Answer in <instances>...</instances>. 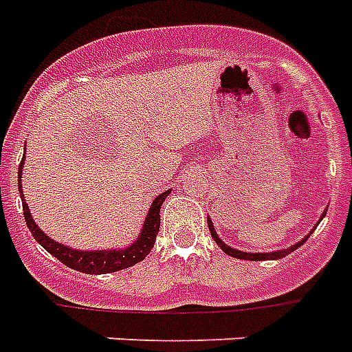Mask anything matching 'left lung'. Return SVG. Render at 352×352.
<instances>
[{
	"label": "left lung",
	"mask_w": 352,
	"mask_h": 352,
	"mask_svg": "<svg viewBox=\"0 0 352 352\" xmlns=\"http://www.w3.org/2000/svg\"><path fill=\"white\" fill-rule=\"evenodd\" d=\"M325 212H327V209L323 210L322 218H320V220L316 221V225H314V227H313V230L316 229V227H318L320 221L323 220V216H325ZM207 223H209V230H210V236H212V240H214L216 243H218V247H220V249H221V251L225 252V254L232 256V258H238V260H251V261L280 260V258H285V256L291 254L292 251H296L298 247L303 245V243H305V241H307L309 236L313 234V230H311V232H309L307 236H303L302 240L296 241V243H294V245L287 247V249H280V251H272V252H245V251H238V249H232V247H230V245H227V243H225V241L221 240L220 236H218V232H216V229H214V225H212V220H210L209 216H207Z\"/></svg>",
	"instance_id": "left-lung-1"
}]
</instances>
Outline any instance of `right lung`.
Masks as SVG:
<instances>
[{
	"instance_id": "right-lung-1",
	"label": "right lung",
	"mask_w": 352,
	"mask_h": 352,
	"mask_svg": "<svg viewBox=\"0 0 352 352\" xmlns=\"http://www.w3.org/2000/svg\"><path fill=\"white\" fill-rule=\"evenodd\" d=\"M23 163L25 156L19 163L18 170V189L19 196H21V204H23V214L25 221H27V227L32 232L34 240L38 241L39 245L43 247L45 251L50 252V254L58 258L61 263H65L70 269L74 271L85 272V274H109V272L123 271V269H129V267L136 265L138 261L145 260V256L153 251L154 241H156V236H158L160 230V209H162V204L165 201L170 190H165L160 196L154 198V201L151 204V209H148L147 216H145V221H143V227L140 230V234L131 245L122 247V249H98V251H83V249H72V247L60 243V241L52 240L50 236H47L43 230L39 229L38 223L34 221V218L30 216V209L27 201H25L23 194V185H21V174H23Z\"/></svg>"
}]
</instances>
